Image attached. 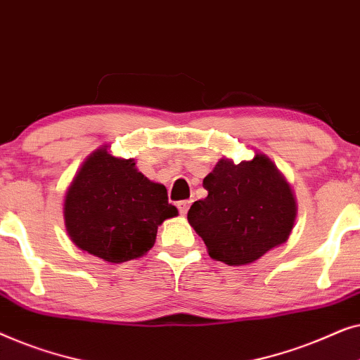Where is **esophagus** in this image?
<instances>
[{
	"instance_id": "1",
	"label": "esophagus",
	"mask_w": 360,
	"mask_h": 360,
	"mask_svg": "<svg viewBox=\"0 0 360 360\" xmlns=\"http://www.w3.org/2000/svg\"><path fill=\"white\" fill-rule=\"evenodd\" d=\"M190 203H191L190 200H184V201H179V203H176V206H179V211H180V214H184V216H185L186 213H188Z\"/></svg>"
}]
</instances>
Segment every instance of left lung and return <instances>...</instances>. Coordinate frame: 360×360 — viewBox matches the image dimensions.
Instances as JSON below:
<instances>
[{
    "instance_id": "obj_1",
    "label": "left lung",
    "mask_w": 360,
    "mask_h": 360,
    "mask_svg": "<svg viewBox=\"0 0 360 360\" xmlns=\"http://www.w3.org/2000/svg\"><path fill=\"white\" fill-rule=\"evenodd\" d=\"M203 186L208 196L191 205L188 223L211 259L249 265L288 240L297 200L285 175L262 152L239 164L223 157Z\"/></svg>"
}]
</instances>
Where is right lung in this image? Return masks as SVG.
Returning <instances> with one entry per match:
<instances>
[{
	"label": "right lung",
	"instance_id": "1",
	"mask_svg": "<svg viewBox=\"0 0 360 360\" xmlns=\"http://www.w3.org/2000/svg\"><path fill=\"white\" fill-rule=\"evenodd\" d=\"M179 214L167 190L141 174L134 159L101 146L83 162L63 198V219L78 249L110 264L142 257L159 226Z\"/></svg>",
	"mask_w": 360,
	"mask_h": 360
}]
</instances>
